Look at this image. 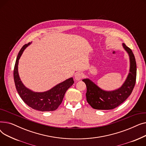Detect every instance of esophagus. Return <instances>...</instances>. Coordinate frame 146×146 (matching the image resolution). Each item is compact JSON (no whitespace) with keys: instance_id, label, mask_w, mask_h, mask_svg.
Returning <instances> with one entry per match:
<instances>
[{"instance_id":"34e87169","label":"esophagus","mask_w":146,"mask_h":146,"mask_svg":"<svg viewBox=\"0 0 146 146\" xmlns=\"http://www.w3.org/2000/svg\"><path fill=\"white\" fill-rule=\"evenodd\" d=\"M83 78V74L81 73H77L74 75V79L76 80H80Z\"/></svg>"}]
</instances>
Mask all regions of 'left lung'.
Returning <instances> with one entry per match:
<instances>
[{
	"label": "left lung",
	"instance_id": "1",
	"mask_svg": "<svg viewBox=\"0 0 146 146\" xmlns=\"http://www.w3.org/2000/svg\"><path fill=\"white\" fill-rule=\"evenodd\" d=\"M122 45L128 53L130 59V69L128 77L118 89L107 92L101 89L88 79L82 80L85 83L87 91L86 100L88 104L95 110H109L115 108L123 103L131 95L136 82L137 65L132 50L123 43Z\"/></svg>",
	"mask_w": 146,
	"mask_h": 146
}]
</instances>
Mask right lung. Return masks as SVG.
I'll use <instances>...</instances> for the list:
<instances>
[{
    "label": "right lung",
    "instance_id": "obj_1",
    "mask_svg": "<svg viewBox=\"0 0 146 146\" xmlns=\"http://www.w3.org/2000/svg\"><path fill=\"white\" fill-rule=\"evenodd\" d=\"M30 43L25 44L21 48L15 62L13 70L15 85L21 99L31 108L40 111H55L63 101L67 90L74 83L73 78H70L44 92H34L27 89L20 80L18 72V64L23 51Z\"/></svg>",
    "mask_w": 146,
    "mask_h": 146
}]
</instances>
